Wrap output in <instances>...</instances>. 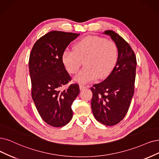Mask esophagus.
Here are the masks:
<instances>
[{"mask_svg": "<svg viewBox=\"0 0 159 159\" xmlns=\"http://www.w3.org/2000/svg\"><path fill=\"white\" fill-rule=\"evenodd\" d=\"M85 89H86V86L85 85H84V84H80V90H84Z\"/></svg>", "mask_w": 159, "mask_h": 159, "instance_id": "obj_1", "label": "esophagus"}]
</instances>
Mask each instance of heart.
<instances>
[{"label":"heart","instance_id":"b5f03b06","mask_svg":"<svg viewBox=\"0 0 159 159\" xmlns=\"http://www.w3.org/2000/svg\"><path fill=\"white\" fill-rule=\"evenodd\" d=\"M116 44L96 36L86 37L76 43L74 49L66 48L62 61L70 74H75L84 61V67L75 76L80 83H87L98 78L104 79L111 73L118 60Z\"/></svg>","mask_w":159,"mask_h":159}]
</instances>
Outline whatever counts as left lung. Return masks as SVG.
<instances>
[{"mask_svg": "<svg viewBox=\"0 0 159 159\" xmlns=\"http://www.w3.org/2000/svg\"><path fill=\"white\" fill-rule=\"evenodd\" d=\"M118 48L119 57L112 72L102 83L90 89L92 113L96 119L106 126L118 124L126 115L134 92L136 57L131 46L115 31H105Z\"/></svg>", "mask_w": 159, "mask_h": 159, "instance_id": "8db88e82", "label": "left lung"}]
</instances>
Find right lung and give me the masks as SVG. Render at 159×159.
<instances>
[{
    "label": "right lung",
    "mask_w": 159,
    "mask_h": 159,
    "mask_svg": "<svg viewBox=\"0 0 159 159\" xmlns=\"http://www.w3.org/2000/svg\"><path fill=\"white\" fill-rule=\"evenodd\" d=\"M80 34L53 31L34 43L29 61L31 96L43 120L54 127L66 125L73 117L71 105L79 94L78 84L62 87L71 80L62 54Z\"/></svg>",
    "instance_id": "1"
}]
</instances>
